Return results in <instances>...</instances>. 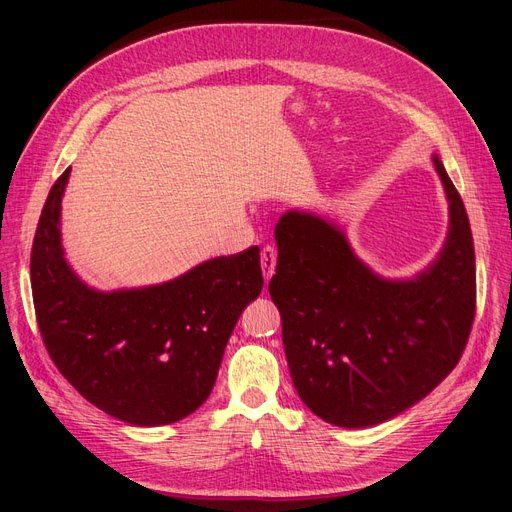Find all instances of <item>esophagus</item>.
Here are the masks:
<instances>
[{"mask_svg":"<svg viewBox=\"0 0 512 512\" xmlns=\"http://www.w3.org/2000/svg\"><path fill=\"white\" fill-rule=\"evenodd\" d=\"M275 265H277L275 247L265 245V247H262V252H260V267H262V275H265L267 282L271 280L273 273H275Z\"/></svg>","mask_w":512,"mask_h":512,"instance_id":"obj_1","label":"esophagus"}]
</instances>
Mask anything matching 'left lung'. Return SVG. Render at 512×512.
<instances>
[{
    "label": "left lung",
    "instance_id": "left-lung-1",
    "mask_svg": "<svg viewBox=\"0 0 512 512\" xmlns=\"http://www.w3.org/2000/svg\"><path fill=\"white\" fill-rule=\"evenodd\" d=\"M448 198V237L412 280L391 282L354 256L342 230L288 211L275 226L269 282L282 316L290 376L303 404L337 427L389 421L451 374L476 312L474 241L466 207L433 156Z\"/></svg>",
    "mask_w": 512,
    "mask_h": 512
}]
</instances>
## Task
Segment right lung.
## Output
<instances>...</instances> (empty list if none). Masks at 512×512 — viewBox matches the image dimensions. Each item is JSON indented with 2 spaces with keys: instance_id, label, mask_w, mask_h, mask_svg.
Listing matches in <instances>:
<instances>
[{
  "instance_id": "add662e5",
  "label": "right lung",
  "mask_w": 512,
  "mask_h": 512,
  "mask_svg": "<svg viewBox=\"0 0 512 512\" xmlns=\"http://www.w3.org/2000/svg\"><path fill=\"white\" fill-rule=\"evenodd\" d=\"M46 198L32 247V290L42 342L89 404L123 423H177L205 404L228 337L262 290L260 250L203 262L175 280L100 292L74 275L61 247V196Z\"/></svg>"
}]
</instances>
